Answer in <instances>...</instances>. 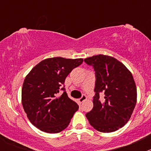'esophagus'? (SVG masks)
<instances>
[{"label": "esophagus", "mask_w": 151, "mask_h": 151, "mask_svg": "<svg viewBox=\"0 0 151 151\" xmlns=\"http://www.w3.org/2000/svg\"><path fill=\"white\" fill-rule=\"evenodd\" d=\"M86 99H87V97L85 95H82V97H81V98L78 99V102L79 103V104H82V103L83 102V101H85Z\"/></svg>", "instance_id": "esophagus-1"}]
</instances>
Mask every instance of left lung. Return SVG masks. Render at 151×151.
I'll return each mask as SVG.
<instances>
[{
  "mask_svg": "<svg viewBox=\"0 0 151 151\" xmlns=\"http://www.w3.org/2000/svg\"><path fill=\"white\" fill-rule=\"evenodd\" d=\"M95 70V96L93 109L86 114L89 123L101 132L123 127L132 115L137 103V88L132 74L113 57L99 54L85 59ZM105 97L99 100V93Z\"/></svg>",
  "mask_w": 151,
  "mask_h": 151,
  "instance_id": "8db88e82",
  "label": "left lung"
}]
</instances>
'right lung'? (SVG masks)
I'll use <instances>...</instances> for the list:
<instances>
[{
    "instance_id": "1",
    "label": "right lung",
    "mask_w": 151,
    "mask_h": 151,
    "mask_svg": "<svg viewBox=\"0 0 151 151\" xmlns=\"http://www.w3.org/2000/svg\"><path fill=\"white\" fill-rule=\"evenodd\" d=\"M82 62V58L51 57L41 61L28 73L22 88V104L36 128L54 134L69 125L78 105L66 91L60 96L57 94L66 76Z\"/></svg>"
}]
</instances>
